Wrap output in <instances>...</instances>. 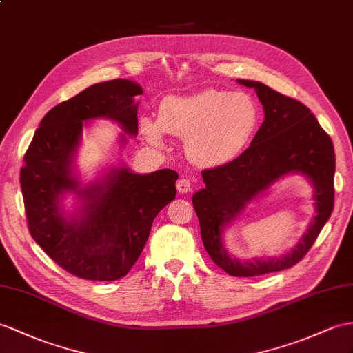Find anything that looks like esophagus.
I'll list each match as a JSON object with an SVG mask.
<instances>
[{"mask_svg":"<svg viewBox=\"0 0 353 353\" xmlns=\"http://www.w3.org/2000/svg\"><path fill=\"white\" fill-rule=\"evenodd\" d=\"M176 188L179 193H188L192 190V183L188 178H179L178 183H176Z\"/></svg>","mask_w":353,"mask_h":353,"instance_id":"obj_1","label":"esophagus"}]
</instances>
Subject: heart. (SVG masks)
Wrapping results in <instances>:
<instances>
[{"mask_svg":"<svg viewBox=\"0 0 353 353\" xmlns=\"http://www.w3.org/2000/svg\"><path fill=\"white\" fill-rule=\"evenodd\" d=\"M259 112L244 92L205 90L184 97H169L159 106V119L141 118L147 139L163 143V132L185 139L188 157L202 166L234 160L253 137Z\"/></svg>","mask_w":353,"mask_h":353,"instance_id":"heart-1","label":"heart"}]
</instances>
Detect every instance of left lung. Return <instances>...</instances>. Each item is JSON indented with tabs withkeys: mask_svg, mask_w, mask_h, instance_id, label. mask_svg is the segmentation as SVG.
<instances>
[{
	"mask_svg": "<svg viewBox=\"0 0 353 353\" xmlns=\"http://www.w3.org/2000/svg\"><path fill=\"white\" fill-rule=\"evenodd\" d=\"M254 88L263 105L265 119L243 154L226 165L203 169L205 188L193 196L201 236L212 262L232 277H257L288 270L308 253L334 208L335 154L331 137L303 103L274 91L262 82L238 79ZM290 171H301L315 185L316 216L307 234L280 260L241 263L221 244V232L248 200Z\"/></svg>",
	"mask_w": 353,
	"mask_h": 353,
	"instance_id": "obj_1",
	"label": "left lung"
}]
</instances>
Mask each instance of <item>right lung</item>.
Here are the masks:
<instances>
[{
	"label": "right lung",
	"instance_id": "add662e5",
	"mask_svg": "<svg viewBox=\"0 0 353 353\" xmlns=\"http://www.w3.org/2000/svg\"><path fill=\"white\" fill-rule=\"evenodd\" d=\"M139 85L127 79L96 83L59 103L41 119L21 168V188L28 230L50 259L85 280L115 281L133 268L154 219L175 199L178 174L160 169L148 175L118 168L81 188L72 160L82 121L110 118L128 134H137ZM74 191L84 199L81 216L65 221L59 196Z\"/></svg>",
	"mask_w": 353,
	"mask_h": 353
}]
</instances>
